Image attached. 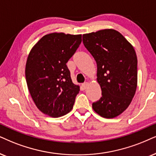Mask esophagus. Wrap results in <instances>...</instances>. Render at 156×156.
Listing matches in <instances>:
<instances>
[{
    "label": "esophagus",
    "instance_id": "esophagus-1",
    "mask_svg": "<svg viewBox=\"0 0 156 156\" xmlns=\"http://www.w3.org/2000/svg\"><path fill=\"white\" fill-rule=\"evenodd\" d=\"M88 86H89V83H88V82H86V83H84L82 84V86H83V87L84 88H87Z\"/></svg>",
    "mask_w": 156,
    "mask_h": 156
}]
</instances>
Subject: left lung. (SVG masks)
Returning <instances> with one entry per match:
<instances>
[{
    "mask_svg": "<svg viewBox=\"0 0 156 156\" xmlns=\"http://www.w3.org/2000/svg\"><path fill=\"white\" fill-rule=\"evenodd\" d=\"M85 47L97 64L101 88L93 109L102 117L114 118L130 104L137 84V59L133 45L119 31L103 29L83 35Z\"/></svg>",
    "mask_w": 156,
    "mask_h": 156,
    "instance_id": "1",
    "label": "left lung"
}]
</instances>
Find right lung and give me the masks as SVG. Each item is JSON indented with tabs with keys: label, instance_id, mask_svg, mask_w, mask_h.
<instances>
[{
	"label": "right lung",
	"instance_id": "obj_1",
	"mask_svg": "<svg viewBox=\"0 0 156 156\" xmlns=\"http://www.w3.org/2000/svg\"><path fill=\"white\" fill-rule=\"evenodd\" d=\"M81 34L51 33L32 47L25 76L35 105L52 117L71 111L80 87L73 83L66 63L81 43Z\"/></svg>",
	"mask_w": 156,
	"mask_h": 156
}]
</instances>
